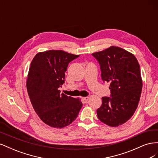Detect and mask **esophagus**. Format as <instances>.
Here are the masks:
<instances>
[{
	"instance_id": "obj_1",
	"label": "esophagus",
	"mask_w": 158,
	"mask_h": 158,
	"mask_svg": "<svg viewBox=\"0 0 158 158\" xmlns=\"http://www.w3.org/2000/svg\"><path fill=\"white\" fill-rule=\"evenodd\" d=\"M82 99H83V101H84L85 103H86V102L88 101L89 98H88V97H84V98H82Z\"/></svg>"
}]
</instances>
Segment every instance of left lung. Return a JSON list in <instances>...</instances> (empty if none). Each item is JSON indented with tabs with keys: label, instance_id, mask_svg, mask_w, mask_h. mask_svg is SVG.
Instances as JSON below:
<instances>
[{
	"label": "left lung",
	"instance_id": "8db88e82",
	"mask_svg": "<svg viewBox=\"0 0 158 158\" xmlns=\"http://www.w3.org/2000/svg\"><path fill=\"white\" fill-rule=\"evenodd\" d=\"M92 55L100 64L102 78L110 83L111 98L103 97L97 109L100 121L116 127L125 123L135 113L142 88L140 65L131 52L111 46Z\"/></svg>",
	"mask_w": 158,
	"mask_h": 158
}]
</instances>
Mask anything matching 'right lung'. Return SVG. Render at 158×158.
Listing matches in <instances>:
<instances>
[{"mask_svg":"<svg viewBox=\"0 0 158 158\" xmlns=\"http://www.w3.org/2000/svg\"><path fill=\"white\" fill-rule=\"evenodd\" d=\"M79 55L62 50L40 52L33 59L26 87L32 106L41 120L53 128L69 125L78 117L82 103L60 94L65 71L70 61Z\"/></svg>","mask_w":158,"mask_h":158,"instance_id":"1","label":"right lung"}]
</instances>
